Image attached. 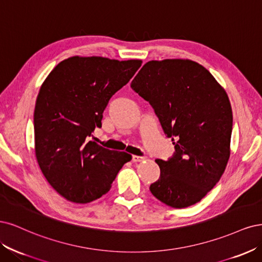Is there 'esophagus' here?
I'll use <instances>...</instances> for the list:
<instances>
[{"label": "esophagus", "mask_w": 262, "mask_h": 262, "mask_svg": "<svg viewBox=\"0 0 262 262\" xmlns=\"http://www.w3.org/2000/svg\"><path fill=\"white\" fill-rule=\"evenodd\" d=\"M145 157H139V156H133V162H141L145 160Z\"/></svg>", "instance_id": "esophagus-1"}]
</instances>
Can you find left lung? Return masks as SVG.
<instances>
[{
  "label": "left lung",
  "mask_w": 262,
  "mask_h": 262,
  "mask_svg": "<svg viewBox=\"0 0 262 262\" xmlns=\"http://www.w3.org/2000/svg\"><path fill=\"white\" fill-rule=\"evenodd\" d=\"M130 87L152 105L175 146L167 161L156 160L161 174L151 193L176 209L197 204L220 181L230 159L233 113L226 91L187 58L147 62Z\"/></svg>",
  "instance_id": "8db88e82"
}]
</instances>
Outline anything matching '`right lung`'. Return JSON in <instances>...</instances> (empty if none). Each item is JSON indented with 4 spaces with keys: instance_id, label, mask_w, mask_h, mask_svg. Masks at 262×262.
I'll return each instance as SVG.
<instances>
[{
    "instance_id": "right-lung-1",
    "label": "right lung",
    "mask_w": 262,
    "mask_h": 262,
    "mask_svg": "<svg viewBox=\"0 0 262 262\" xmlns=\"http://www.w3.org/2000/svg\"><path fill=\"white\" fill-rule=\"evenodd\" d=\"M141 63L72 56L41 85L33 114L36 158L49 184L66 200L87 204L100 198L132 160L127 152L108 150L89 137L102 125L108 100Z\"/></svg>"
}]
</instances>
